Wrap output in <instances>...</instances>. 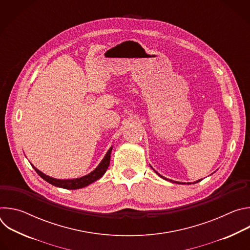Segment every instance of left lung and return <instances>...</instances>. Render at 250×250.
<instances>
[{
  "instance_id": "8db88e82",
  "label": "left lung",
  "mask_w": 250,
  "mask_h": 250,
  "mask_svg": "<svg viewBox=\"0 0 250 250\" xmlns=\"http://www.w3.org/2000/svg\"><path fill=\"white\" fill-rule=\"evenodd\" d=\"M156 173H157V172H156ZM157 174H158V173H157ZM158 175H159V176H160L161 178H163V176H161L160 174H158ZM164 179H166V178H164ZM166 180H167V179H166ZM170 181H171V182H175V181H172V180H170ZM199 181H201V180H199ZM199 181H197V182H199ZM197 182H196V183H197ZM175 183H178V184H181V183H179V182H175ZM188 184H189V183H188Z\"/></svg>"
}]
</instances>
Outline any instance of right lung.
Wrapping results in <instances>:
<instances>
[{
	"label": "right lung",
	"mask_w": 250,
	"mask_h": 250,
	"mask_svg": "<svg viewBox=\"0 0 250 250\" xmlns=\"http://www.w3.org/2000/svg\"><path fill=\"white\" fill-rule=\"evenodd\" d=\"M112 148L111 147L109 149V151L106 152L105 156L104 157V159L102 160V162L99 164V166L90 174L83 176L81 178H76V179H71V180H60V179H55V178H51L45 174H43L42 172H41L39 169L35 168L34 166H32L34 168V170L37 171V173L44 179L46 182H48L49 184L59 187V188H63V189H68V190H75V189H80L83 187H86L88 185H90L91 183L97 181L98 179L105 173L106 169H108L109 165H110V160H111V152H112Z\"/></svg>",
	"instance_id": "1"
}]
</instances>
